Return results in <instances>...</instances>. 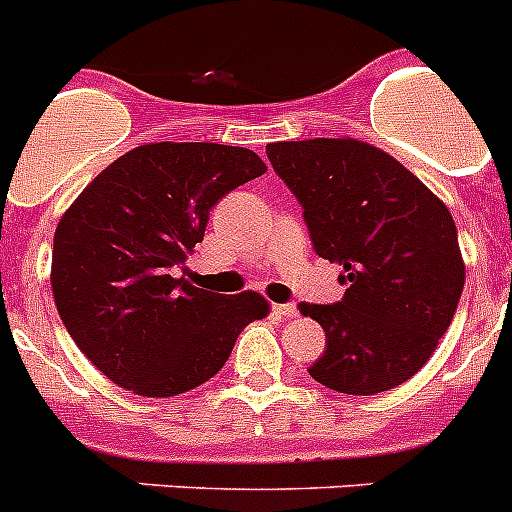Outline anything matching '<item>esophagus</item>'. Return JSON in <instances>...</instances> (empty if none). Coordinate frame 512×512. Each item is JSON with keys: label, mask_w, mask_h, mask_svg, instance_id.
<instances>
[{"label": "esophagus", "mask_w": 512, "mask_h": 512, "mask_svg": "<svg viewBox=\"0 0 512 512\" xmlns=\"http://www.w3.org/2000/svg\"><path fill=\"white\" fill-rule=\"evenodd\" d=\"M274 312H277L279 318H284V320H295L297 315H300L297 305H292V302H289V305H274Z\"/></svg>", "instance_id": "esophagus-1"}]
</instances>
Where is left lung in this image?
<instances>
[{"instance_id": "left-lung-1", "label": "left lung", "mask_w": 512, "mask_h": 512, "mask_svg": "<svg viewBox=\"0 0 512 512\" xmlns=\"http://www.w3.org/2000/svg\"><path fill=\"white\" fill-rule=\"evenodd\" d=\"M266 156L305 210L315 253L343 266L341 302L300 305L325 330L307 372L343 395L395 390L431 359L464 289L449 207L364 140H279Z\"/></svg>"}]
</instances>
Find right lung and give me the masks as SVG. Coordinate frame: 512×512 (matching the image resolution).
<instances>
[{"instance_id": "1", "label": "right lung", "mask_w": 512, "mask_h": 512, "mask_svg": "<svg viewBox=\"0 0 512 512\" xmlns=\"http://www.w3.org/2000/svg\"><path fill=\"white\" fill-rule=\"evenodd\" d=\"M266 171L248 148L146 143L97 174L53 235L58 315L99 372L143 397L215 377L235 338L269 315L259 292L225 297L174 277L210 210Z\"/></svg>"}]
</instances>
